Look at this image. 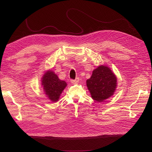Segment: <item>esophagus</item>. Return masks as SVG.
<instances>
[{
	"label": "esophagus",
	"mask_w": 152,
	"mask_h": 152,
	"mask_svg": "<svg viewBox=\"0 0 152 152\" xmlns=\"http://www.w3.org/2000/svg\"><path fill=\"white\" fill-rule=\"evenodd\" d=\"M79 81H80L79 78H76L75 80H71V82H72V83H74V84L78 83Z\"/></svg>",
	"instance_id": "34e87169"
}]
</instances>
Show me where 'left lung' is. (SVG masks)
<instances>
[{"instance_id": "obj_1", "label": "left lung", "mask_w": 152, "mask_h": 152, "mask_svg": "<svg viewBox=\"0 0 152 152\" xmlns=\"http://www.w3.org/2000/svg\"><path fill=\"white\" fill-rule=\"evenodd\" d=\"M86 86L92 99L101 102L113 96L117 86V78L107 66L101 65L92 71Z\"/></svg>"}]
</instances>
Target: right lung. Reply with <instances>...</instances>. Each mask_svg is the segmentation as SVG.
I'll list each match as a JSON object with an SVG mask.
<instances>
[{"label": "right lung", "instance_id": "obj_1", "mask_svg": "<svg viewBox=\"0 0 152 152\" xmlns=\"http://www.w3.org/2000/svg\"><path fill=\"white\" fill-rule=\"evenodd\" d=\"M42 86L48 99L55 102L58 101L67 83L64 80H61L54 72L49 70L42 76Z\"/></svg>", "mask_w": 152, "mask_h": 152}]
</instances>
